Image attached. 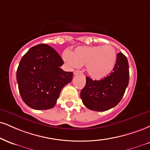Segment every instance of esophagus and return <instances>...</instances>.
<instances>
[{"mask_svg":"<svg viewBox=\"0 0 150 150\" xmlns=\"http://www.w3.org/2000/svg\"><path fill=\"white\" fill-rule=\"evenodd\" d=\"M73 74L75 75H82V72L80 71V70H75V71H74Z\"/></svg>","mask_w":150,"mask_h":150,"instance_id":"1","label":"esophagus"}]
</instances>
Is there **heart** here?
Returning a JSON list of instances; mask_svg holds the SVG:
<instances>
[{"instance_id": "1", "label": "heart", "mask_w": 150, "mask_h": 150, "mask_svg": "<svg viewBox=\"0 0 150 150\" xmlns=\"http://www.w3.org/2000/svg\"><path fill=\"white\" fill-rule=\"evenodd\" d=\"M63 59L71 67L86 65V71L93 79L100 80L107 77L114 69L117 55L111 45L80 47L73 53L65 52Z\"/></svg>"}]
</instances>
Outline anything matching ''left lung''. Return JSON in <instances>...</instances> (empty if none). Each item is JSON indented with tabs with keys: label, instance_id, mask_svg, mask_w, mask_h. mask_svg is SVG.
<instances>
[{
	"label": "left lung",
	"instance_id": "obj_1",
	"mask_svg": "<svg viewBox=\"0 0 150 150\" xmlns=\"http://www.w3.org/2000/svg\"><path fill=\"white\" fill-rule=\"evenodd\" d=\"M129 80L127 58L122 52L117 54V63L109 76L100 80L86 77V84L80 92L82 103L88 109L106 111L115 107L125 93Z\"/></svg>",
	"mask_w": 150,
	"mask_h": 150
}]
</instances>
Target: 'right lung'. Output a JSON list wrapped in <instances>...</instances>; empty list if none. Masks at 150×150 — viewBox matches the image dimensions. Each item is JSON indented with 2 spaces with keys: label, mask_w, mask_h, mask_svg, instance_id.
<instances>
[{
  "label": "right lung",
  "mask_w": 150,
  "mask_h": 150,
  "mask_svg": "<svg viewBox=\"0 0 150 150\" xmlns=\"http://www.w3.org/2000/svg\"><path fill=\"white\" fill-rule=\"evenodd\" d=\"M64 61L52 47L40 44L21 58L17 81L23 101L35 110L53 108L63 87L73 80V72L64 71Z\"/></svg>",
  "instance_id": "right-lung-1"
}]
</instances>
